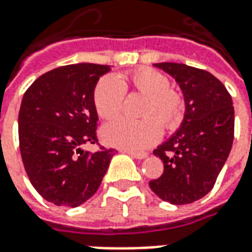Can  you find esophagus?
Returning a JSON list of instances; mask_svg holds the SVG:
<instances>
[{
    "mask_svg": "<svg viewBox=\"0 0 252 252\" xmlns=\"http://www.w3.org/2000/svg\"><path fill=\"white\" fill-rule=\"evenodd\" d=\"M123 153L131 155V157H133L135 159H146L148 157L147 153H135V151H126V150H124Z\"/></svg>",
    "mask_w": 252,
    "mask_h": 252,
    "instance_id": "obj_1",
    "label": "esophagus"
}]
</instances>
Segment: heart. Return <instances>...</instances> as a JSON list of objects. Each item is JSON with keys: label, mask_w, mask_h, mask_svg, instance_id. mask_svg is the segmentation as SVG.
Masks as SVG:
<instances>
[{"label": "heart", "mask_w": 252, "mask_h": 252, "mask_svg": "<svg viewBox=\"0 0 252 252\" xmlns=\"http://www.w3.org/2000/svg\"><path fill=\"white\" fill-rule=\"evenodd\" d=\"M131 88L147 97L142 116L155 115L161 124L171 129L181 120L184 101L180 93L170 89L169 78L151 68H142L123 77H104L94 89V108L101 119L110 120L119 115L126 95ZM105 143L128 151H139L153 146L160 137V125L154 117L132 121L117 119L101 129Z\"/></svg>", "instance_id": "obj_1"}]
</instances>
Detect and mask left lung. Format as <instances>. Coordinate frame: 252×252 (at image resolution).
I'll return each instance as SVG.
<instances>
[{"instance_id": "left-lung-1", "label": "left lung", "mask_w": 252, "mask_h": 252, "mask_svg": "<svg viewBox=\"0 0 252 252\" xmlns=\"http://www.w3.org/2000/svg\"><path fill=\"white\" fill-rule=\"evenodd\" d=\"M180 86L185 115L180 128L154 150L163 174L150 182L160 200L185 205L212 190L231 153L235 129L232 98L215 75L184 63H155Z\"/></svg>"}]
</instances>
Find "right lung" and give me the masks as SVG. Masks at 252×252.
<instances>
[{"mask_svg": "<svg viewBox=\"0 0 252 252\" xmlns=\"http://www.w3.org/2000/svg\"><path fill=\"white\" fill-rule=\"evenodd\" d=\"M112 68L77 63L43 74L25 92L19 112L20 153L37 193L75 208L97 191L115 150L85 151L97 143L94 89Z\"/></svg>", "mask_w": 252, "mask_h": 252, "instance_id": "add662e5", "label": "right lung"}]
</instances>
